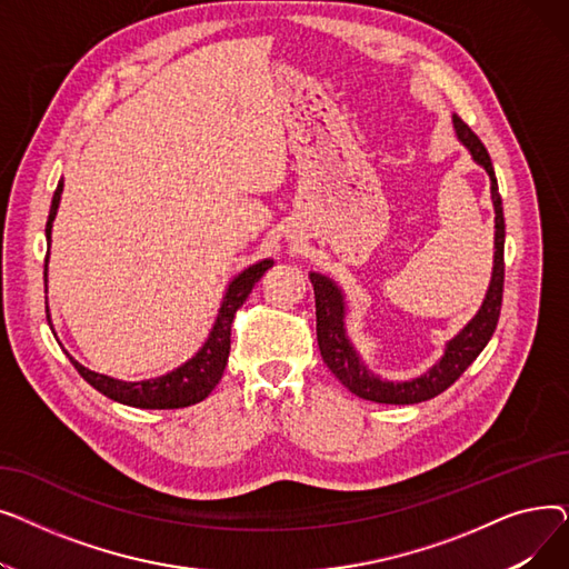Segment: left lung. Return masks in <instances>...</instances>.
<instances>
[{
    "label": "left lung",
    "mask_w": 569,
    "mask_h": 569,
    "mask_svg": "<svg viewBox=\"0 0 569 569\" xmlns=\"http://www.w3.org/2000/svg\"><path fill=\"white\" fill-rule=\"evenodd\" d=\"M452 122H455L457 138L468 147L475 163L482 166L491 179V200H493V212H496V237H493L496 251H493L491 283L480 311L472 316V320L455 339L447 341L440 360L420 378L403 380V382H392V380H382L380 376H373L346 335V300H343L341 288L330 277L318 274V272L309 274L313 283V295H316V335H318V348L322 355V362L330 367V371L341 380V385L348 387L355 397L367 399V401L406 406V403H420L438 397L455 380H459V376L477 360V355L485 350L498 325L500 305H502V281H505L502 198L498 193L496 172H493V163L487 147L470 131V127L461 117L452 114Z\"/></svg>",
    "instance_id": "1"
}]
</instances>
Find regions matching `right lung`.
I'll return each instance as SVG.
<instances>
[{
    "label": "right lung",
    "instance_id": "1",
    "mask_svg": "<svg viewBox=\"0 0 569 569\" xmlns=\"http://www.w3.org/2000/svg\"><path fill=\"white\" fill-rule=\"evenodd\" d=\"M62 191H64V182L59 179V184H57L54 196H52L48 223H46V239H48L46 269H43L46 290H48V258H50L52 221L57 217V207H59V200H62ZM272 264H274L272 258L258 260L256 264L247 267L244 272H239L228 283L221 309H219L217 320H214V327H212V332H209L207 341L202 343V348L191 357L189 362L172 369L166 376L138 380V382H127V380H117V378H110V376H103V373H97V371H89L87 367L76 362L73 357L67 352L69 360L78 369V373L94 387V390H99L103 397H108L117 403L144 408V410H170V408L193 406V403L202 401L204 397H209V392H212L214 387L219 385V380L223 376V369L228 365V355H230V327H232L234 313H237L239 307L247 302V297L253 290V286L260 281V277ZM46 318H48V325L52 330L48 302H46ZM52 335H54V330H52ZM54 339H57V335H54Z\"/></svg>",
    "mask_w": 569,
    "mask_h": 569
}]
</instances>
